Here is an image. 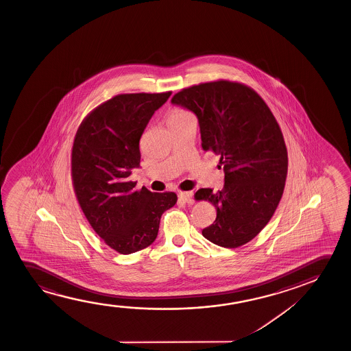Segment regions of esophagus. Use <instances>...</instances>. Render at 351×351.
<instances>
[{"instance_id":"34e87169","label":"esophagus","mask_w":351,"mask_h":351,"mask_svg":"<svg viewBox=\"0 0 351 351\" xmlns=\"http://www.w3.org/2000/svg\"><path fill=\"white\" fill-rule=\"evenodd\" d=\"M178 200L180 202H186V204H193V192H180L178 193Z\"/></svg>"}]
</instances>
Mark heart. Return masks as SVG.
<instances>
[{"label":"heart","instance_id":"obj_1","mask_svg":"<svg viewBox=\"0 0 351 351\" xmlns=\"http://www.w3.org/2000/svg\"><path fill=\"white\" fill-rule=\"evenodd\" d=\"M191 116L188 111L184 110H175L169 116L168 122H173V121L182 120L184 117Z\"/></svg>","mask_w":351,"mask_h":351}]
</instances>
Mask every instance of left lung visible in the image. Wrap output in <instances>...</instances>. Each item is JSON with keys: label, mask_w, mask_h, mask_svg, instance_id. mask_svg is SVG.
Segmentation results:
<instances>
[{"label": "left lung", "mask_w": 351, "mask_h": 351, "mask_svg": "<svg viewBox=\"0 0 351 351\" xmlns=\"http://www.w3.org/2000/svg\"><path fill=\"white\" fill-rule=\"evenodd\" d=\"M195 114L202 149L221 156L224 187L202 188L216 221L202 236L224 248L253 240L269 223L283 194L288 152L282 130L263 98L239 82H206L188 87L171 99Z\"/></svg>", "instance_id": "1"}]
</instances>
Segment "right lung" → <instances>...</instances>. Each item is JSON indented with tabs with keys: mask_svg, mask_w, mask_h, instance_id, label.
Wrapping results in <instances>:
<instances>
[{
	"mask_svg": "<svg viewBox=\"0 0 351 351\" xmlns=\"http://www.w3.org/2000/svg\"><path fill=\"white\" fill-rule=\"evenodd\" d=\"M171 92L119 95L96 108L77 130L72 151V178L87 221L106 245L132 254L158 235L173 192L135 191L128 178L140 167L139 141L154 111Z\"/></svg>",
	"mask_w": 351,
	"mask_h": 351,
	"instance_id": "add662e5",
	"label": "right lung"
}]
</instances>
